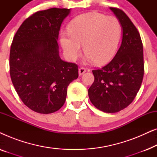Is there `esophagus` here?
<instances>
[{
  "label": "esophagus",
  "instance_id": "34e87169",
  "mask_svg": "<svg viewBox=\"0 0 157 157\" xmlns=\"http://www.w3.org/2000/svg\"><path fill=\"white\" fill-rule=\"evenodd\" d=\"M85 72H86V68H83V67L79 68V69H78V74H79V76H81V75H83Z\"/></svg>",
  "mask_w": 157,
  "mask_h": 157
}]
</instances>
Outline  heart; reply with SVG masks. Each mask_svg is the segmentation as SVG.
<instances>
[{"label":"heart","mask_w":157,"mask_h":157,"mask_svg":"<svg viewBox=\"0 0 157 157\" xmlns=\"http://www.w3.org/2000/svg\"><path fill=\"white\" fill-rule=\"evenodd\" d=\"M121 34L117 18L90 12L75 18L68 25V33L61 32V44L66 56L71 61L80 55L83 45L86 61L104 64L114 56Z\"/></svg>","instance_id":"obj_1"}]
</instances>
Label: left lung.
Segmentation results:
<instances>
[{
	"label": "left lung",
	"mask_w": 157,
	"mask_h": 157,
	"mask_svg": "<svg viewBox=\"0 0 157 157\" xmlns=\"http://www.w3.org/2000/svg\"><path fill=\"white\" fill-rule=\"evenodd\" d=\"M110 9L122 27L121 44L110 63L92 71L94 81L88 93L96 108L106 113H116L126 108L136 97L142 83L144 63L138 30L123 10Z\"/></svg>",
	"instance_id": "obj_1"
}]
</instances>
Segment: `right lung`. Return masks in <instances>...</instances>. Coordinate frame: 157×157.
<instances>
[{
	"label": "right lung",
	"instance_id": "1",
	"mask_svg": "<svg viewBox=\"0 0 157 157\" xmlns=\"http://www.w3.org/2000/svg\"><path fill=\"white\" fill-rule=\"evenodd\" d=\"M70 10L53 8L35 13L23 21L13 39L10 78L23 104L35 112L59 110L68 86L78 76V66L60 58L57 43Z\"/></svg>",
	"mask_w": 157,
	"mask_h": 157
}]
</instances>
